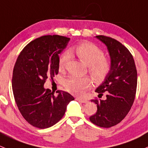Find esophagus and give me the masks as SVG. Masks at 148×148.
Instances as JSON below:
<instances>
[{"label": "esophagus", "mask_w": 148, "mask_h": 148, "mask_svg": "<svg viewBox=\"0 0 148 148\" xmlns=\"http://www.w3.org/2000/svg\"><path fill=\"white\" fill-rule=\"evenodd\" d=\"M75 100H77V101L80 102V103H88V100H87L86 99L80 98V97H76Z\"/></svg>", "instance_id": "1"}]
</instances>
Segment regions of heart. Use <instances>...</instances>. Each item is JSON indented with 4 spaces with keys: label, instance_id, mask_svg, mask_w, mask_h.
Masks as SVG:
<instances>
[{
    "label": "heart",
    "instance_id": "heart-1",
    "mask_svg": "<svg viewBox=\"0 0 148 148\" xmlns=\"http://www.w3.org/2000/svg\"><path fill=\"white\" fill-rule=\"evenodd\" d=\"M70 54H75L79 60L89 66V73L96 83L103 81L110 71V63L104 58V53L98 47L91 42H84L78 44L65 52L59 58V69L63 70L71 58ZM92 81L89 77H77L71 76L64 83L65 88L71 93L82 95L86 90L89 89Z\"/></svg>",
    "mask_w": 148,
    "mask_h": 148
}]
</instances>
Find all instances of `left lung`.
<instances>
[{
	"label": "left lung",
	"mask_w": 148,
	"mask_h": 148,
	"mask_svg": "<svg viewBox=\"0 0 148 148\" xmlns=\"http://www.w3.org/2000/svg\"><path fill=\"white\" fill-rule=\"evenodd\" d=\"M107 47L110 58V71L95 90L106 100H92L97 104V112L90 117L93 124L110 127L118 124L130 111L136 93L138 75L133 57L119 41L104 36H95Z\"/></svg>",
	"instance_id": "left-lung-1"
}]
</instances>
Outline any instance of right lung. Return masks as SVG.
<instances>
[{"label": "right lung", "instance_id": "obj_1", "mask_svg": "<svg viewBox=\"0 0 148 148\" xmlns=\"http://www.w3.org/2000/svg\"><path fill=\"white\" fill-rule=\"evenodd\" d=\"M71 38L58 35L41 36L29 42L18 56L13 69L12 88L18 110L25 120L40 129L57 123L74 100L68 92L54 95L44 84L58 73L59 54Z\"/></svg>", "mask_w": 148, "mask_h": 148}]
</instances>
